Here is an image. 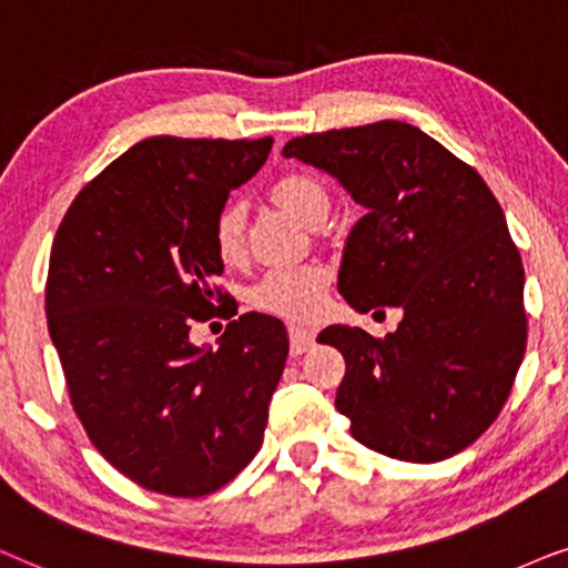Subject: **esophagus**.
Segmentation results:
<instances>
[{
    "instance_id": "esophagus-1",
    "label": "esophagus",
    "mask_w": 568,
    "mask_h": 568,
    "mask_svg": "<svg viewBox=\"0 0 568 568\" xmlns=\"http://www.w3.org/2000/svg\"><path fill=\"white\" fill-rule=\"evenodd\" d=\"M288 337H291V353L301 355L314 347V332L306 327H298V324H291L288 327Z\"/></svg>"
}]
</instances>
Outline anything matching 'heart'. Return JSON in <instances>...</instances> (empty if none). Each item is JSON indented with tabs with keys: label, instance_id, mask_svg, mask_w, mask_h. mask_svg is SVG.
I'll return each instance as SVG.
<instances>
[{
	"label": "heart",
	"instance_id": "1",
	"mask_svg": "<svg viewBox=\"0 0 568 568\" xmlns=\"http://www.w3.org/2000/svg\"><path fill=\"white\" fill-rule=\"evenodd\" d=\"M272 200L280 207L288 210L301 223L312 225L316 217L329 213V194L322 181L306 173H288L272 184ZM213 236L217 254L225 262H236L244 248V207L236 202L221 207L215 215ZM327 293V272L322 267H283L272 270L267 277L260 280L252 291V304L262 312L288 316V320L306 322L320 314Z\"/></svg>",
	"mask_w": 568,
	"mask_h": 568
}]
</instances>
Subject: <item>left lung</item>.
I'll use <instances>...</instances> for the list:
<instances>
[{
	"instance_id": "left-lung-1",
	"label": "left lung",
	"mask_w": 568,
	"mask_h": 568,
	"mask_svg": "<svg viewBox=\"0 0 568 568\" xmlns=\"http://www.w3.org/2000/svg\"><path fill=\"white\" fill-rule=\"evenodd\" d=\"M285 158L314 165L366 215L347 233L337 291L355 312L395 306L384 339L332 324L345 358L337 410L363 447L442 463L498 418L525 358V267L478 171L405 121L306 134Z\"/></svg>"
}]
</instances>
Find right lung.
I'll return each mask as SVG.
<instances>
[{
  "instance_id": "1",
  "label": "right lung",
  "mask_w": 568,
  "mask_h": 568,
  "mask_svg": "<svg viewBox=\"0 0 568 568\" xmlns=\"http://www.w3.org/2000/svg\"><path fill=\"white\" fill-rule=\"evenodd\" d=\"M270 150L272 138L142 140L74 196L51 246L49 335L74 413L155 494H213L262 447L288 358L283 322L241 314L217 347L189 329L223 298L215 215Z\"/></svg>"
}]
</instances>
